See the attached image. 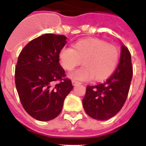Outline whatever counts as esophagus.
Wrapping results in <instances>:
<instances>
[{
  "label": "esophagus",
  "instance_id": "obj_1",
  "mask_svg": "<svg viewBox=\"0 0 146 146\" xmlns=\"http://www.w3.org/2000/svg\"><path fill=\"white\" fill-rule=\"evenodd\" d=\"M72 84H73V86H76V85H77V84H80V82H78V81H76V80H72Z\"/></svg>",
  "mask_w": 146,
  "mask_h": 146
}]
</instances>
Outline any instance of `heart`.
<instances>
[{"label":"heart","instance_id":"1","mask_svg":"<svg viewBox=\"0 0 146 146\" xmlns=\"http://www.w3.org/2000/svg\"><path fill=\"white\" fill-rule=\"evenodd\" d=\"M59 62L64 70L72 71L81 63L84 66L69 75L77 80H104L111 75L118 65L119 51L117 46L104 40L88 38L79 40L73 48L64 47L58 54Z\"/></svg>","mask_w":146,"mask_h":146}]
</instances>
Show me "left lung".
<instances>
[{
  "mask_svg": "<svg viewBox=\"0 0 146 146\" xmlns=\"http://www.w3.org/2000/svg\"><path fill=\"white\" fill-rule=\"evenodd\" d=\"M133 76L131 55L123 44L115 73L105 82L88 86L83 107L91 118L104 121L115 116L126 102Z\"/></svg>",
  "mask_w": 146,
  "mask_h": 146,
  "instance_id": "obj_1",
  "label": "left lung"
}]
</instances>
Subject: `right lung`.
Wrapping results in <instances>:
<instances>
[{
  "label": "right lung",
  "instance_id": "1",
  "mask_svg": "<svg viewBox=\"0 0 146 146\" xmlns=\"http://www.w3.org/2000/svg\"><path fill=\"white\" fill-rule=\"evenodd\" d=\"M65 35L45 34L31 41L20 52L15 72L16 87L25 111L38 121L55 119L62 110L66 96L73 89L59 63ZM62 81L52 87L53 81Z\"/></svg>",
  "mask_w": 146,
  "mask_h": 146
}]
</instances>
